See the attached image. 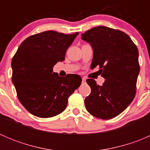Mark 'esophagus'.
<instances>
[{"instance_id":"34e87169","label":"esophagus","mask_w":150,"mask_h":150,"mask_svg":"<svg viewBox=\"0 0 150 150\" xmlns=\"http://www.w3.org/2000/svg\"><path fill=\"white\" fill-rule=\"evenodd\" d=\"M86 81L85 78H83L82 79V84H86Z\"/></svg>"}]
</instances>
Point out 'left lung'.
<instances>
[{
  "label": "left lung",
  "instance_id": "left-lung-1",
  "mask_svg": "<svg viewBox=\"0 0 150 150\" xmlns=\"http://www.w3.org/2000/svg\"><path fill=\"white\" fill-rule=\"evenodd\" d=\"M93 48L91 67H99L105 79L102 86L93 79L86 82L91 89L85 99L87 111L94 117L109 120L123 112L132 102L139 73V51L124 32L98 26L82 34Z\"/></svg>",
  "mask_w": 150,
  "mask_h": 150
}]
</instances>
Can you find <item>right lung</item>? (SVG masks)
<instances>
[{"instance_id":"right-lung-1","label":"right lung","mask_w":150,"mask_h":150,"mask_svg":"<svg viewBox=\"0 0 150 150\" xmlns=\"http://www.w3.org/2000/svg\"><path fill=\"white\" fill-rule=\"evenodd\" d=\"M79 33L67 35L49 30L27 38L11 61L12 83L21 104L33 115L51 117L66 109L68 98L81 86V77L53 72Z\"/></svg>"}]
</instances>
